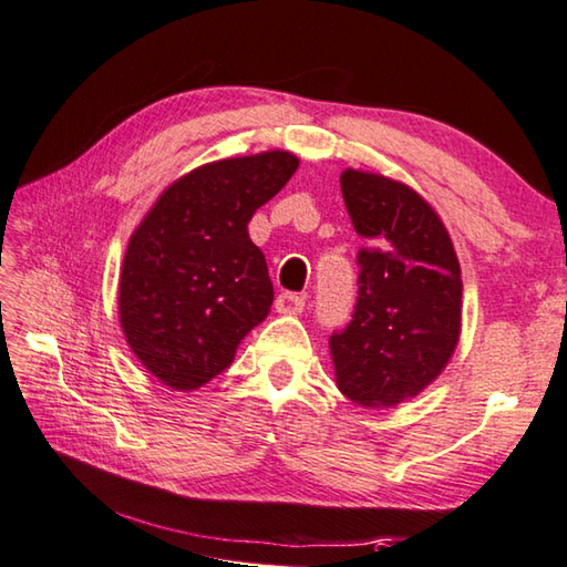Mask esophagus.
I'll return each mask as SVG.
<instances>
[{"label":"esophagus","instance_id":"obj_1","mask_svg":"<svg viewBox=\"0 0 567 567\" xmlns=\"http://www.w3.org/2000/svg\"><path fill=\"white\" fill-rule=\"evenodd\" d=\"M275 309L280 315H299L305 309V297L295 292H282L275 299Z\"/></svg>","mask_w":567,"mask_h":567}]
</instances>
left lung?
<instances>
[{"instance_id": "obj_1", "label": "left lung", "mask_w": 567, "mask_h": 567, "mask_svg": "<svg viewBox=\"0 0 567 567\" xmlns=\"http://www.w3.org/2000/svg\"><path fill=\"white\" fill-rule=\"evenodd\" d=\"M341 194L365 240L349 324L329 339L339 391L363 408L417 395L460 339V262L445 226L405 184L347 169Z\"/></svg>"}]
</instances>
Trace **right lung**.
<instances>
[{
    "instance_id": "obj_1",
    "label": "right lung",
    "mask_w": 567,
    "mask_h": 567,
    "mask_svg": "<svg viewBox=\"0 0 567 567\" xmlns=\"http://www.w3.org/2000/svg\"><path fill=\"white\" fill-rule=\"evenodd\" d=\"M290 152L198 166L159 196L130 238L120 321L147 371L176 391L224 373L268 317V262L248 236L255 210L297 172Z\"/></svg>"
}]
</instances>
